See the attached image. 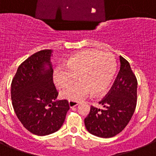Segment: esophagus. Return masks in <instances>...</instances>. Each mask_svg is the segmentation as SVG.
I'll return each mask as SVG.
<instances>
[{
  "label": "esophagus",
  "instance_id": "34e87169",
  "mask_svg": "<svg viewBox=\"0 0 156 156\" xmlns=\"http://www.w3.org/2000/svg\"><path fill=\"white\" fill-rule=\"evenodd\" d=\"M79 104V102H77V101H73V100H69V105L70 108H73V107L77 106Z\"/></svg>",
  "mask_w": 156,
  "mask_h": 156
}]
</instances>
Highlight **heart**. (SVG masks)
I'll return each instance as SVG.
<instances>
[{
  "label": "heart",
  "instance_id": "obj_1",
  "mask_svg": "<svg viewBox=\"0 0 156 156\" xmlns=\"http://www.w3.org/2000/svg\"><path fill=\"white\" fill-rule=\"evenodd\" d=\"M64 67L55 71L54 81L65 88L70 87L78 76L80 81L61 92L63 98L73 101L80 100L92 92L94 95L106 92L116 72V62L112 54L94 50H84L71 56Z\"/></svg>",
  "mask_w": 156,
  "mask_h": 156
}]
</instances>
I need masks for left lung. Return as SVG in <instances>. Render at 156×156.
Segmentation results:
<instances>
[{
	"label": "left lung",
	"instance_id": "8db88e82",
	"mask_svg": "<svg viewBox=\"0 0 156 156\" xmlns=\"http://www.w3.org/2000/svg\"><path fill=\"white\" fill-rule=\"evenodd\" d=\"M120 69L112 87L99 104L103 109L91 106L84 119L89 133L111 138L121 132L132 119L136 107L137 80L129 63L119 56Z\"/></svg>",
	"mask_w": 156,
	"mask_h": 156
}]
</instances>
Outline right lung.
I'll use <instances>...</instances> for the list:
<instances>
[{"label": "right lung", "mask_w": 156, "mask_h": 156, "mask_svg": "<svg viewBox=\"0 0 156 156\" xmlns=\"http://www.w3.org/2000/svg\"><path fill=\"white\" fill-rule=\"evenodd\" d=\"M52 56L49 49L32 55L19 66L11 84L16 116L29 132L40 136L57 132L69 110L66 100H56Z\"/></svg>", "instance_id": "obj_1"}]
</instances>
